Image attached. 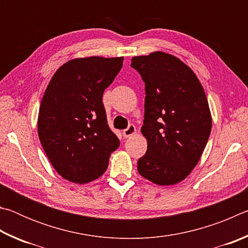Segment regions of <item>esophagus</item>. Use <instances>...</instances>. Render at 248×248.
<instances>
[{"label":"esophagus","instance_id":"34e87169","mask_svg":"<svg viewBox=\"0 0 248 248\" xmlns=\"http://www.w3.org/2000/svg\"><path fill=\"white\" fill-rule=\"evenodd\" d=\"M136 132H137V129H136V127H134L133 124H130L127 129H124V131H123V134H124V138H129V137L133 136V134H136Z\"/></svg>","mask_w":248,"mask_h":248}]
</instances>
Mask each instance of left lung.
I'll return each mask as SVG.
<instances>
[{
    "mask_svg": "<svg viewBox=\"0 0 248 248\" xmlns=\"http://www.w3.org/2000/svg\"><path fill=\"white\" fill-rule=\"evenodd\" d=\"M145 83L141 133L148 150L138 170L159 186L178 184L198 164L211 132L204 90L189 66L173 54L155 51L131 59Z\"/></svg>",
    "mask_w": 248,
    "mask_h": 248,
    "instance_id": "left-lung-1",
    "label": "left lung"
}]
</instances>
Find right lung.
I'll use <instances>...</instances> for the list:
<instances>
[{"label": "right lung", "instance_id": "obj_1", "mask_svg": "<svg viewBox=\"0 0 248 248\" xmlns=\"http://www.w3.org/2000/svg\"><path fill=\"white\" fill-rule=\"evenodd\" d=\"M124 57L72 59L50 79L38 114V137L57 173L75 184L100 177L120 141L109 129L105 89L123 68Z\"/></svg>", "mask_w": 248, "mask_h": 248}]
</instances>
